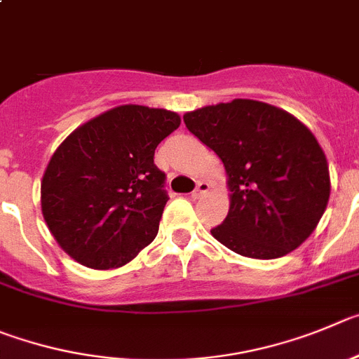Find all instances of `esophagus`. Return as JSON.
Masks as SVG:
<instances>
[{"label": "esophagus", "mask_w": 359, "mask_h": 359, "mask_svg": "<svg viewBox=\"0 0 359 359\" xmlns=\"http://www.w3.org/2000/svg\"><path fill=\"white\" fill-rule=\"evenodd\" d=\"M208 191H209V184L205 182V180H198V182H196V187L193 189L191 196H193V198H198V196L205 195Z\"/></svg>", "instance_id": "34e87169"}]
</instances>
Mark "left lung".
I'll use <instances>...</instances> for the list:
<instances>
[{
  "label": "left lung",
  "mask_w": 359,
  "mask_h": 359,
  "mask_svg": "<svg viewBox=\"0 0 359 359\" xmlns=\"http://www.w3.org/2000/svg\"><path fill=\"white\" fill-rule=\"evenodd\" d=\"M187 130L222 159L231 208L211 229L232 252L276 259L304 243L327 208L324 150L295 116L256 100H232L184 114Z\"/></svg>",
  "instance_id": "1"
}]
</instances>
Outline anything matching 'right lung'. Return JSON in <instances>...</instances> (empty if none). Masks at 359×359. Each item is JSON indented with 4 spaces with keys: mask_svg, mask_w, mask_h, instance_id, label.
Segmentation results:
<instances>
[{
    "mask_svg": "<svg viewBox=\"0 0 359 359\" xmlns=\"http://www.w3.org/2000/svg\"><path fill=\"white\" fill-rule=\"evenodd\" d=\"M179 125L166 109L119 105L62 141L41 182V208L67 256L109 270L154 241L168 202L154 154Z\"/></svg>",
    "mask_w": 359,
    "mask_h": 359,
    "instance_id": "1",
    "label": "right lung"
}]
</instances>
